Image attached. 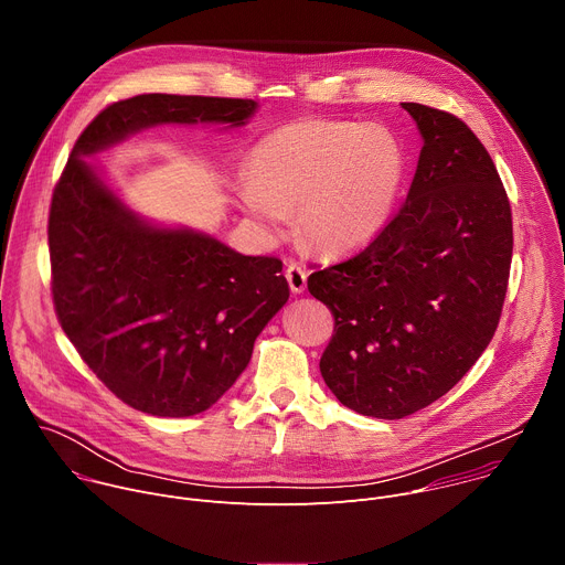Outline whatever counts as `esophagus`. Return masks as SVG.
I'll use <instances>...</instances> for the list:
<instances>
[{
  "mask_svg": "<svg viewBox=\"0 0 565 565\" xmlns=\"http://www.w3.org/2000/svg\"><path fill=\"white\" fill-rule=\"evenodd\" d=\"M306 270L299 266V264H288V268H286V279H288V286H290V290L295 292V295H299V292H303L306 290Z\"/></svg>",
  "mask_w": 565,
  "mask_h": 565,
  "instance_id": "esophagus-1",
  "label": "esophagus"
}]
</instances>
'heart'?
Here are the masks:
<instances>
[{
    "mask_svg": "<svg viewBox=\"0 0 565 565\" xmlns=\"http://www.w3.org/2000/svg\"><path fill=\"white\" fill-rule=\"evenodd\" d=\"M250 170L234 192L264 236L277 238L297 210L308 246L349 255L388 223L407 179V151L380 125L306 118L264 136Z\"/></svg>",
    "mask_w": 565,
    "mask_h": 565,
    "instance_id": "b5f03b06",
    "label": "heart"
}]
</instances>
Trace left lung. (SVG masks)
Here are the masks:
<instances>
[{"label":"left lung","instance_id":"1","mask_svg":"<svg viewBox=\"0 0 565 565\" xmlns=\"http://www.w3.org/2000/svg\"><path fill=\"white\" fill-rule=\"evenodd\" d=\"M402 107L423 136L405 205L362 253L308 277L335 317L321 377L344 407L382 420L429 407L488 349L514 244L505 188L476 134L447 111Z\"/></svg>","mask_w":565,"mask_h":565}]
</instances>
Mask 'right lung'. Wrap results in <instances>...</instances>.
<instances>
[{"mask_svg": "<svg viewBox=\"0 0 565 565\" xmlns=\"http://www.w3.org/2000/svg\"><path fill=\"white\" fill-rule=\"evenodd\" d=\"M255 100L142 94L79 134L53 190L51 290L79 358L125 405L158 418L210 409L288 301L275 257H246L192 227L136 214L87 156L156 125L244 127Z\"/></svg>", "mask_w": 565, "mask_h": 565, "instance_id": "obj_1", "label": "right lung"}]
</instances>
